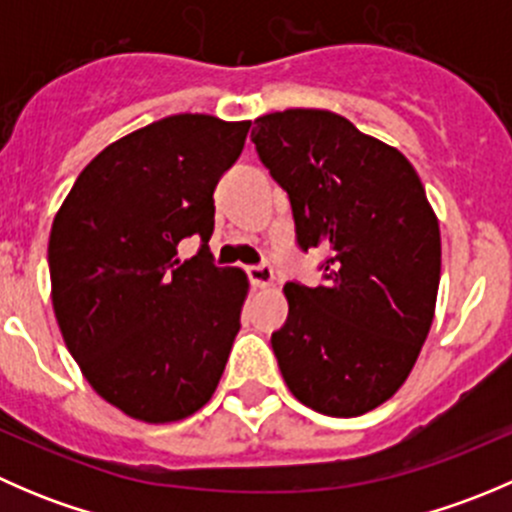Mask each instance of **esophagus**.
I'll list each match as a JSON object with an SVG mask.
<instances>
[{"label": "esophagus", "instance_id": "34e87169", "mask_svg": "<svg viewBox=\"0 0 512 512\" xmlns=\"http://www.w3.org/2000/svg\"><path fill=\"white\" fill-rule=\"evenodd\" d=\"M247 277H250L252 287H270L272 280H275V272H272L270 265H252L247 267Z\"/></svg>", "mask_w": 512, "mask_h": 512}]
</instances>
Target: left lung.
I'll use <instances>...</instances> for the list:
<instances>
[{
	"mask_svg": "<svg viewBox=\"0 0 512 512\" xmlns=\"http://www.w3.org/2000/svg\"><path fill=\"white\" fill-rule=\"evenodd\" d=\"M252 143L287 190L297 245L319 247L324 282H287L272 334L294 399L352 418L401 389L428 337L441 280V232L404 153L319 108L255 118Z\"/></svg>",
	"mask_w": 512,
	"mask_h": 512,
	"instance_id": "1",
	"label": "left lung"
}]
</instances>
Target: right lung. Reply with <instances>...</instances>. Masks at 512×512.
<instances>
[{"instance_id":"right-lung-1","label":"right lung","mask_w":512,"mask_h":512,"mask_svg":"<svg viewBox=\"0 0 512 512\" xmlns=\"http://www.w3.org/2000/svg\"><path fill=\"white\" fill-rule=\"evenodd\" d=\"M250 121L178 113L128 133L81 170L49 237L64 342L108 404L146 423L203 409L218 389L247 275L215 267V185ZM201 237L183 263L177 245Z\"/></svg>"}]
</instances>
